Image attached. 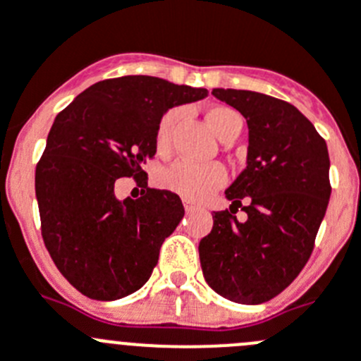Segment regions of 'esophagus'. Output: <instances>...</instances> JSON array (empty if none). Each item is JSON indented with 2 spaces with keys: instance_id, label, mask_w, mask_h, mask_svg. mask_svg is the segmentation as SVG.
I'll return each mask as SVG.
<instances>
[{
  "instance_id": "obj_1",
  "label": "esophagus",
  "mask_w": 361,
  "mask_h": 361,
  "mask_svg": "<svg viewBox=\"0 0 361 361\" xmlns=\"http://www.w3.org/2000/svg\"><path fill=\"white\" fill-rule=\"evenodd\" d=\"M184 209H186V213H191V211L198 209V206L195 202H191V200H188V198H184Z\"/></svg>"
}]
</instances>
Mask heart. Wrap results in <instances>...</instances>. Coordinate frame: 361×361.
I'll return each mask as SVG.
<instances>
[{
	"label": "heart",
	"mask_w": 361,
	"mask_h": 361,
	"mask_svg": "<svg viewBox=\"0 0 361 361\" xmlns=\"http://www.w3.org/2000/svg\"><path fill=\"white\" fill-rule=\"evenodd\" d=\"M175 120H177V111H168L163 116V120L159 121L157 135H155L159 152H166L170 147V134ZM206 121L220 141L229 140L233 135L240 134L241 130V116L226 105L211 107L206 112ZM226 180V170L218 163L191 164L186 161H177L159 173L161 186L191 200L206 197L211 191L224 186Z\"/></svg>",
	"instance_id": "obj_1"
}]
</instances>
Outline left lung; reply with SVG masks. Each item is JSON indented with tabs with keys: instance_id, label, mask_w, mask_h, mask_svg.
<instances>
[{
	"instance_id": "obj_1",
	"label": "left lung",
	"mask_w": 361,
	"mask_h": 361,
	"mask_svg": "<svg viewBox=\"0 0 361 361\" xmlns=\"http://www.w3.org/2000/svg\"><path fill=\"white\" fill-rule=\"evenodd\" d=\"M213 94L243 114L249 150L247 168L226 190L231 211H216L200 240V264L221 297L261 304L290 286L312 256L331 195L329 154L312 121L288 102L241 89ZM238 207L245 222L233 216Z\"/></svg>"
}]
</instances>
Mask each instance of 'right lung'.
Returning a JSON list of instances; mask_svg holds the SVG:
<instances>
[{"instance_id":"right-lung-1","label":"right lung","mask_w":361,"mask_h":361,"mask_svg":"<svg viewBox=\"0 0 361 361\" xmlns=\"http://www.w3.org/2000/svg\"><path fill=\"white\" fill-rule=\"evenodd\" d=\"M207 97V89L128 75L92 84L59 112L35 168L42 240L62 276L89 299L116 300L140 290L159 249L184 216L178 195L147 188L118 200L114 184L134 177L157 150L168 109Z\"/></svg>"}]
</instances>
